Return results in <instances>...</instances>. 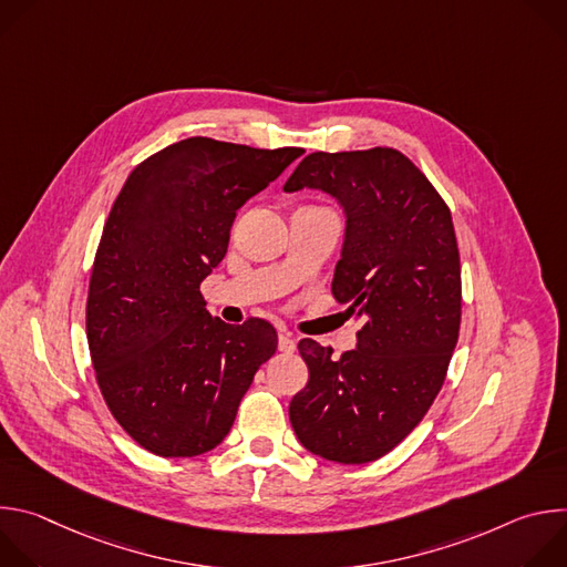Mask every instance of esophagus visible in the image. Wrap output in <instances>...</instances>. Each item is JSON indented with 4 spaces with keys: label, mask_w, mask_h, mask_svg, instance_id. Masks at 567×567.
Here are the masks:
<instances>
[{
    "label": "esophagus",
    "mask_w": 567,
    "mask_h": 567,
    "mask_svg": "<svg viewBox=\"0 0 567 567\" xmlns=\"http://www.w3.org/2000/svg\"><path fill=\"white\" fill-rule=\"evenodd\" d=\"M278 350L285 352V354H291V352L296 350V341L291 339L289 332H280V337H278Z\"/></svg>",
    "instance_id": "1"
}]
</instances>
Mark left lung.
<instances>
[{"instance_id": "obj_1", "label": "left lung", "mask_w": 567, "mask_h": 567, "mask_svg": "<svg viewBox=\"0 0 567 567\" xmlns=\"http://www.w3.org/2000/svg\"><path fill=\"white\" fill-rule=\"evenodd\" d=\"M313 188L346 213L332 293L361 320L357 348L298 343L309 381L291 399L300 444L341 464L379 460L435 401L460 334V251L451 210L392 147L307 154L285 193Z\"/></svg>"}]
</instances>
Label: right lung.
Listing matches in <instances>:
<instances>
[{
    "instance_id": "1",
    "label": "right lung",
    "mask_w": 567,
    "mask_h": 567,
    "mask_svg": "<svg viewBox=\"0 0 567 567\" xmlns=\"http://www.w3.org/2000/svg\"><path fill=\"white\" fill-rule=\"evenodd\" d=\"M300 154L193 136L147 156L118 193L92 269L87 341L107 409L145 451L193 457L221 444L274 357L271 322L213 318L199 285L226 256L237 208Z\"/></svg>"
}]
</instances>
